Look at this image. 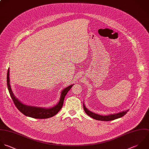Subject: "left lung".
Returning <instances> with one entry per match:
<instances>
[{"instance_id": "left-lung-1", "label": "left lung", "mask_w": 149, "mask_h": 149, "mask_svg": "<svg viewBox=\"0 0 149 149\" xmlns=\"http://www.w3.org/2000/svg\"><path fill=\"white\" fill-rule=\"evenodd\" d=\"M83 106H84V109L85 112L86 113L87 115H88L89 116H90L91 117L94 118L95 120H99V121H111V120H114L119 118H121L122 117H123L125 114H126L127 113V112L129 111V110H127L125 111H122L117 114H110L108 116H101L99 114H95L91 111H89L88 109H87V108L85 107L84 103H83Z\"/></svg>"}]
</instances>
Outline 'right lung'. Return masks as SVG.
I'll return each instance as SVG.
<instances>
[{
	"instance_id": "obj_1",
	"label": "right lung",
	"mask_w": 149,
	"mask_h": 149,
	"mask_svg": "<svg viewBox=\"0 0 149 149\" xmlns=\"http://www.w3.org/2000/svg\"><path fill=\"white\" fill-rule=\"evenodd\" d=\"M9 68L7 71V85L8 88V90L10 96L15 104V107L17 109L23 114L26 116L30 117L33 118H38V119H45L48 118L55 116L57 113L61 110L62 106L63 105L65 95L68 93V92L72 88L73 85H71L68 87L65 88L61 91V97L58 103L53 107L51 108H42V107H38L31 106H27L21 102H19L14 95L11 88L10 85V77H9Z\"/></svg>"
}]
</instances>
